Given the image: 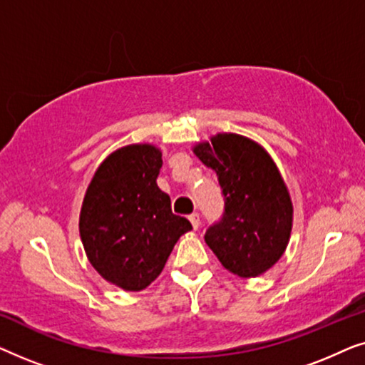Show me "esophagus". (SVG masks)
I'll return each mask as SVG.
<instances>
[{
	"label": "esophagus",
	"mask_w": 365,
	"mask_h": 365,
	"mask_svg": "<svg viewBox=\"0 0 365 365\" xmlns=\"http://www.w3.org/2000/svg\"><path fill=\"white\" fill-rule=\"evenodd\" d=\"M189 221H191L194 229H197L199 227V214L197 212H192L191 216H189Z\"/></svg>",
	"instance_id": "1"
}]
</instances>
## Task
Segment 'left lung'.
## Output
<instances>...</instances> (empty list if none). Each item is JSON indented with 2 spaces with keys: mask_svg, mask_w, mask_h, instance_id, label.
<instances>
[{
  "mask_svg": "<svg viewBox=\"0 0 365 365\" xmlns=\"http://www.w3.org/2000/svg\"><path fill=\"white\" fill-rule=\"evenodd\" d=\"M192 151L216 173L224 196V214L207 227L206 244L227 271L261 276L281 259L292 229V201L276 163L261 144L234 133Z\"/></svg>",
  "mask_w": 365,
  "mask_h": 365,
  "instance_id": "8db88e82",
  "label": "left lung"
}]
</instances>
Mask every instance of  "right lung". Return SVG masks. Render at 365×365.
<instances>
[{
    "instance_id": "right-lung-1",
    "label": "right lung",
    "mask_w": 365,
    "mask_h": 365,
    "mask_svg": "<svg viewBox=\"0 0 365 365\" xmlns=\"http://www.w3.org/2000/svg\"><path fill=\"white\" fill-rule=\"evenodd\" d=\"M163 154L129 144L109 154L89 182L79 234L91 266L124 291H143L164 269L178 239L191 231L158 187Z\"/></svg>"
}]
</instances>
